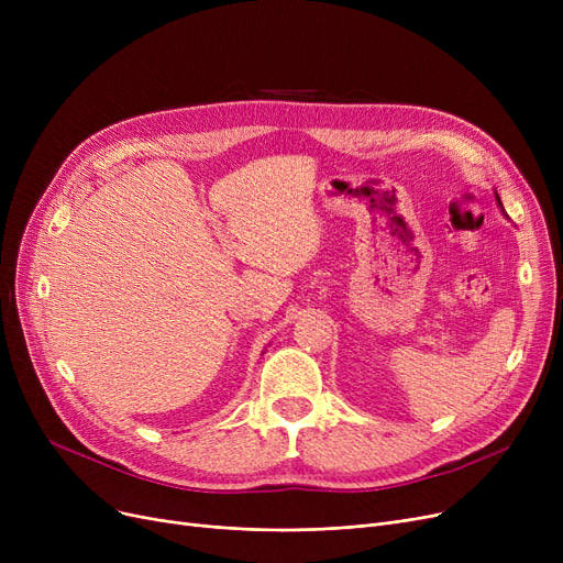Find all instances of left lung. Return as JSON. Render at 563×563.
Listing matches in <instances>:
<instances>
[{
	"label": "left lung",
	"mask_w": 563,
	"mask_h": 563,
	"mask_svg": "<svg viewBox=\"0 0 563 563\" xmlns=\"http://www.w3.org/2000/svg\"><path fill=\"white\" fill-rule=\"evenodd\" d=\"M495 200H497V205H499V210L505 212V207H501V200H499V196H497V191H495Z\"/></svg>",
	"instance_id": "left-lung-1"
}]
</instances>
